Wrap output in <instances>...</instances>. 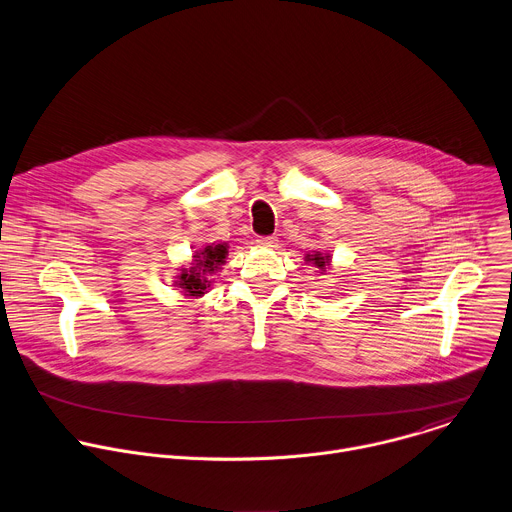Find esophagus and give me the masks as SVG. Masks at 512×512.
Listing matches in <instances>:
<instances>
[{"label": "esophagus", "instance_id": "34e87169", "mask_svg": "<svg viewBox=\"0 0 512 512\" xmlns=\"http://www.w3.org/2000/svg\"><path fill=\"white\" fill-rule=\"evenodd\" d=\"M257 245H259V247H277V237H275V235L257 237Z\"/></svg>", "mask_w": 512, "mask_h": 512}]
</instances>
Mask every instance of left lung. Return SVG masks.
<instances>
[{"label":"left lung","mask_w":512,"mask_h":512,"mask_svg":"<svg viewBox=\"0 0 512 512\" xmlns=\"http://www.w3.org/2000/svg\"><path fill=\"white\" fill-rule=\"evenodd\" d=\"M307 261H313V265H315V267L323 269L325 265H329V255H327V257H323L321 253H315V255H307Z\"/></svg>","instance_id":"obj_1"}]
</instances>
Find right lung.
Listing matches in <instances>:
<instances>
[{
  "label": "right lung",
  "instance_id": "right-lung-1",
  "mask_svg": "<svg viewBox=\"0 0 512 512\" xmlns=\"http://www.w3.org/2000/svg\"><path fill=\"white\" fill-rule=\"evenodd\" d=\"M227 255V245L219 243V245H207L203 251L195 253V267H191L189 271L185 269L179 275V287L183 289L185 295L189 297H201L209 285V275H213L219 265L225 261Z\"/></svg>",
  "mask_w": 512,
  "mask_h": 512
}]
</instances>
